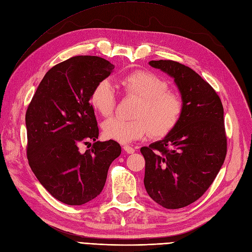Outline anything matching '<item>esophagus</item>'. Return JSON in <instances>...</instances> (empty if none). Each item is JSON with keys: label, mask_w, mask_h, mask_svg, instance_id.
I'll list each match as a JSON object with an SVG mask.
<instances>
[{"label": "esophagus", "mask_w": 252, "mask_h": 252, "mask_svg": "<svg viewBox=\"0 0 252 252\" xmlns=\"http://www.w3.org/2000/svg\"><path fill=\"white\" fill-rule=\"evenodd\" d=\"M124 150H125L127 154H134V153H135V148H133L132 146H128V145L124 146Z\"/></svg>", "instance_id": "34e87169"}]
</instances>
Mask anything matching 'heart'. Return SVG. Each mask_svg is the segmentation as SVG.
Instances as JSON below:
<instances>
[{
    "label": "heart",
    "mask_w": 252,
    "mask_h": 252,
    "mask_svg": "<svg viewBox=\"0 0 252 252\" xmlns=\"http://www.w3.org/2000/svg\"><path fill=\"white\" fill-rule=\"evenodd\" d=\"M120 85L127 97L137 98L133 119L111 118L101 126L102 134L110 140L127 144L146 137L168 135L179 125L185 111L182 96L169 90V84L157 73L138 69L121 78ZM92 107L101 116H111L117 107V95L111 82L100 80L90 96Z\"/></svg>",
    "instance_id": "obj_1"
}]
</instances>
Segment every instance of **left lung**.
<instances>
[{
  "instance_id": "1",
  "label": "left lung",
  "mask_w": 252,
  "mask_h": 252,
  "mask_svg": "<svg viewBox=\"0 0 252 252\" xmlns=\"http://www.w3.org/2000/svg\"><path fill=\"white\" fill-rule=\"evenodd\" d=\"M150 65L174 78L185 111L163 140L140 150L145 159L144 186L163 208L181 209L202 196L224 162L223 106L215 89L190 67L172 60H153Z\"/></svg>"
}]
</instances>
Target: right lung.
Returning <instances> with one entry per match:
<instances>
[{"instance_id": "add662e5", "label": "right lung", "mask_w": 252, "mask_h": 252, "mask_svg": "<svg viewBox=\"0 0 252 252\" xmlns=\"http://www.w3.org/2000/svg\"><path fill=\"white\" fill-rule=\"evenodd\" d=\"M114 65L97 56H76L45 73L26 112L27 158L53 197L69 206L95 198L108 169L121 153L114 141H96L97 121L90 104L96 84ZM94 143L83 154L81 144Z\"/></svg>"}]
</instances>
